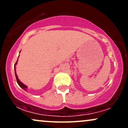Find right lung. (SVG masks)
<instances>
[{"mask_svg":"<svg viewBox=\"0 0 128 128\" xmlns=\"http://www.w3.org/2000/svg\"><path fill=\"white\" fill-rule=\"evenodd\" d=\"M17 62H16V64H14V70H15V74H16V79H17V83H18V86H20V87L22 88H23V90H24L26 91V88H27V86H25V85L23 84L22 83V82L20 81V80H19L18 78V77H17V74H16V69H15V68H16V64H17Z\"/></svg>","mask_w":128,"mask_h":128,"instance_id":"add662e5","label":"right lung"}]
</instances>
